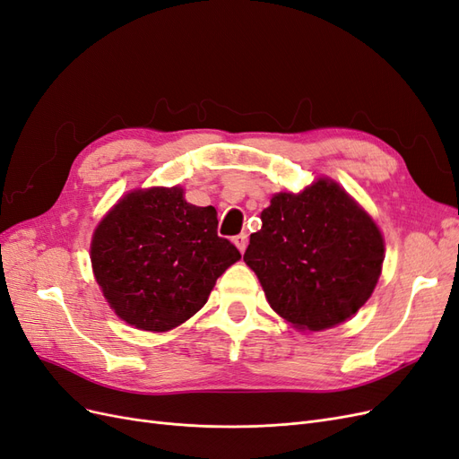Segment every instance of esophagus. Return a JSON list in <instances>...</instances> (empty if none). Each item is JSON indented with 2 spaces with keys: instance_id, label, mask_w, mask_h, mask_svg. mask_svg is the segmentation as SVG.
Returning <instances> with one entry per match:
<instances>
[{
  "instance_id": "esophagus-1",
  "label": "esophagus",
  "mask_w": 459,
  "mask_h": 459,
  "mask_svg": "<svg viewBox=\"0 0 459 459\" xmlns=\"http://www.w3.org/2000/svg\"><path fill=\"white\" fill-rule=\"evenodd\" d=\"M232 242L236 244V247H238L242 254L246 251V247H247V234L246 232H242V234H238V236H234L232 238Z\"/></svg>"
}]
</instances>
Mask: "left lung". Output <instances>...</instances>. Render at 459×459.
<instances>
[{"mask_svg":"<svg viewBox=\"0 0 459 459\" xmlns=\"http://www.w3.org/2000/svg\"><path fill=\"white\" fill-rule=\"evenodd\" d=\"M261 223L244 261L295 328H332L372 295L385 257L381 232L337 183L318 179L299 195H274Z\"/></svg>","mask_w":459,"mask_h":459,"instance_id":"1","label":"left lung"}]
</instances>
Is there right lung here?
I'll list each match as a JSON object with an SVG mask.
<instances>
[{
    "label": "right lung",
    "mask_w": 459,
    "mask_h": 459,
    "mask_svg": "<svg viewBox=\"0 0 459 459\" xmlns=\"http://www.w3.org/2000/svg\"><path fill=\"white\" fill-rule=\"evenodd\" d=\"M217 212L183 188L129 192L91 242L99 286L114 313L146 332L179 326L208 301L215 280L242 255L217 234Z\"/></svg>",
    "instance_id": "add662e5"
}]
</instances>
